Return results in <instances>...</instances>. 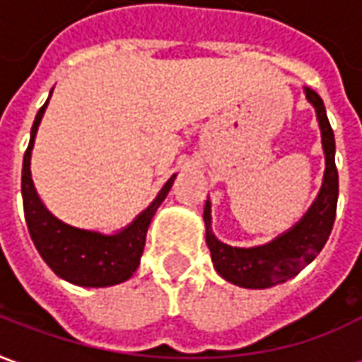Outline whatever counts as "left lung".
Segmentation results:
<instances>
[{"instance_id":"left-lung-1","label":"left lung","mask_w":362,"mask_h":362,"mask_svg":"<svg viewBox=\"0 0 362 362\" xmlns=\"http://www.w3.org/2000/svg\"><path fill=\"white\" fill-rule=\"evenodd\" d=\"M306 100L314 106L322 134V149L326 158L324 178L316 199L308 211L273 240L250 248H238L221 243L211 230V202L207 197L204 209L205 243L211 252V262L221 277L244 288H269L295 277L304 266H308L324 248L332 233L337 207V168H335V139L327 122L326 106L316 93L304 87Z\"/></svg>"}]
</instances>
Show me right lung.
Wrapping results in <instances>:
<instances>
[{"label":"right lung","instance_id":"obj_1","mask_svg":"<svg viewBox=\"0 0 362 362\" xmlns=\"http://www.w3.org/2000/svg\"><path fill=\"white\" fill-rule=\"evenodd\" d=\"M48 103L50 96L36 114L30 129V141L23 158L21 192L30 238L48 267L67 283L79 287H112L124 283L139 267L151 219L157 213L158 205L168 196L176 174L166 180L147 209H143L129 225L116 233L106 235L100 230L67 225L42 204L30 174V155L35 147V137Z\"/></svg>","mask_w":362,"mask_h":362}]
</instances>
